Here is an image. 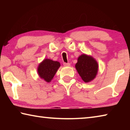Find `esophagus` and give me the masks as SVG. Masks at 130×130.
I'll return each mask as SVG.
<instances>
[{"label":"esophagus","mask_w":130,"mask_h":130,"mask_svg":"<svg viewBox=\"0 0 130 130\" xmlns=\"http://www.w3.org/2000/svg\"><path fill=\"white\" fill-rule=\"evenodd\" d=\"M70 64L69 63H63V66H64V67H70Z\"/></svg>","instance_id":"1"}]
</instances>
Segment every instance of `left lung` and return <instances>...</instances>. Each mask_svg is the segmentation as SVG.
Wrapping results in <instances>:
<instances>
[{
    "instance_id": "obj_1",
    "label": "left lung",
    "mask_w": 130,
    "mask_h": 130,
    "mask_svg": "<svg viewBox=\"0 0 130 130\" xmlns=\"http://www.w3.org/2000/svg\"><path fill=\"white\" fill-rule=\"evenodd\" d=\"M75 68L85 83L91 82L95 78L99 70L97 61L89 55L83 54L78 57Z\"/></svg>"
}]
</instances>
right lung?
Segmentation results:
<instances>
[{
    "label": "right lung",
    "mask_w": 130,
    "mask_h": 130,
    "mask_svg": "<svg viewBox=\"0 0 130 130\" xmlns=\"http://www.w3.org/2000/svg\"><path fill=\"white\" fill-rule=\"evenodd\" d=\"M60 66L61 64L58 61H53L49 58L44 59L37 68L38 76L46 82L50 83Z\"/></svg>",
    "instance_id": "add662e5"
}]
</instances>
